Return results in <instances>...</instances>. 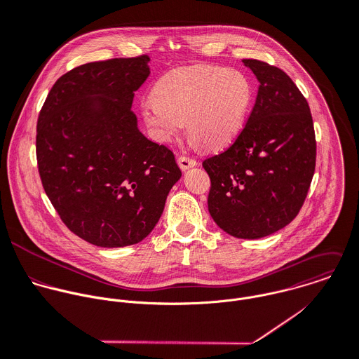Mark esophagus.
<instances>
[{"instance_id":"1","label":"esophagus","mask_w":359,"mask_h":359,"mask_svg":"<svg viewBox=\"0 0 359 359\" xmlns=\"http://www.w3.org/2000/svg\"><path fill=\"white\" fill-rule=\"evenodd\" d=\"M177 165L180 166V169H182V170H187V169H190V168L196 166V165H197V161H196V159H193V158H190V156L180 155V156L177 158Z\"/></svg>"}]
</instances>
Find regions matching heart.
<instances>
[{"instance_id":"heart-1","label":"heart","mask_w":359,"mask_h":359,"mask_svg":"<svg viewBox=\"0 0 359 359\" xmlns=\"http://www.w3.org/2000/svg\"><path fill=\"white\" fill-rule=\"evenodd\" d=\"M250 100L252 86L242 72L196 64L166 72L141 114L159 141H170L187 123L191 140L218 149L239 133Z\"/></svg>"}]
</instances>
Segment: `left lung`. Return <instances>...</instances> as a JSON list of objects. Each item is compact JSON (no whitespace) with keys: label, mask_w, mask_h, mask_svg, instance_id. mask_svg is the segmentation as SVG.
I'll return each instance as SVG.
<instances>
[{"label":"left lung","mask_w":359,"mask_h":359,"mask_svg":"<svg viewBox=\"0 0 359 359\" xmlns=\"http://www.w3.org/2000/svg\"><path fill=\"white\" fill-rule=\"evenodd\" d=\"M242 62L257 76L256 103L236 140L207 158L208 211L226 233L259 239L287 226L301 211L316 166L308 100L278 67Z\"/></svg>","instance_id":"left-lung-1"}]
</instances>
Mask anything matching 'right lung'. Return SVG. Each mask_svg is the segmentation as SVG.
<instances>
[{"label": "right lung", "instance_id": "1", "mask_svg": "<svg viewBox=\"0 0 359 359\" xmlns=\"http://www.w3.org/2000/svg\"><path fill=\"white\" fill-rule=\"evenodd\" d=\"M149 57L78 65L50 89L36 126L43 189L64 225L100 248L141 242L182 172L173 152L144 137L131 110Z\"/></svg>", "mask_w": 359, "mask_h": 359}]
</instances>
